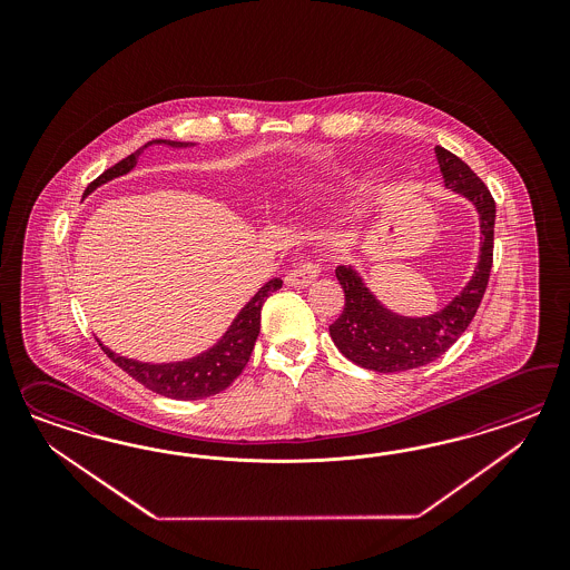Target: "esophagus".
Returning a JSON list of instances; mask_svg holds the SVG:
<instances>
[{
  "mask_svg": "<svg viewBox=\"0 0 570 570\" xmlns=\"http://www.w3.org/2000/svg\"><path fill=\"white\" fill-rule=\"evenodd\" d=\"M317 277H320V267L315 263H303V265L294 267L284 282L293 288H307Z\"/></svg>",
  "mask_w": 570,
  "mask_h": 570,
  "instance_id": "34e87169",
  "label": "esophagus"
}]
</instances>
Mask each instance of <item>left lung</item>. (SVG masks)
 Segmentation results:
<instances>
[{"label": "left lung", "instance_id": "obj_1", "mask_svg": "<svg viewBox=\"0 0 570 570\" xmlns=\"http://www.w3.org/2000/svg\"><path fill=\"white\" fill-rule=\"evenodd\" d=\"M445 188L470 200L481 224V255L474 274L462 293L455 294L443 309L410 317L384 307L357 269L336 267V277L345 291V309L330 326V336L348 362L380 374L415 370L441 357L453 345L483 301L493 265V225L495 200L481 177L462 158L443 146L434 148Z\"/></svg>", "mask_w": 570, "mask_h": 570}]
</instances>
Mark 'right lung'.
Masks as SVG:
<instances>
[{"mask_svg":"<svg viewBox=\"0 0 570 570\" xmlns=\"http://www.w3.org/2000/svg\"><path fill=\"white\" fill-rule=\"evenodd\" d=\"M150 146H169V148H188L194 146L191 141H171V139H153L144 144L134 155L122 158L115 167L94 179L87 190L83 191V198L89 196L96 188L104 186L106 181L121 177L131 171L138 165L139 155L148 150ZM282 288V279L272 277L267 284H263L259 293L255 294L240 313L234 317L232 326L225 330L224 336L215 345L198 353L196 357L184 360V362L171 363H146L138 360H129L117 355L108 346L98 341L102 346L104 353L127 372L131 379L138 380L146 389L155 391L163 397L179 399V401H196V399L210 397L225 391L234 380L238 379L242 370L250 360V353L257 343L261 330V307L267 301V296Z\"/></svg>","mask_w":570,"mask_h":570,"instance_id":"add662e5","label":"right lung"}]
</instances>
